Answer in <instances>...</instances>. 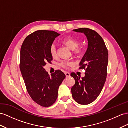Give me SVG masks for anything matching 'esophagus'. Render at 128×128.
Instances as JSON below:
<instances>
[{"instance_id":"34e87169","label":"esophagus","mask_w":128,"mask_h":128,"mask_svg":"<svg viewBox=\"0 0 128 128\" xmlns=\"http://www.w3.org/2000/svg\"><path fill=\"white\" fill-rule=\"evenodd\" d=\"M65 75H66V77H70V73H68V72H65Z\"/></svg>"}]
</instances>
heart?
<instances>
[{
  "label": "heart",
  "instance_id": "b5f03b06",
  "mask_svg": "<svg viewBox=\"0 0 128 128\" xmlns=\"http://www.w3.org/2000/svg\"><path fill=\"white\" fill-rule=\"evenodd\" d=\"M62 42L71 50H74L76 53H79L80 52V48L78 47V45H79V42L74 38L71 37V36H68V37L64 38ZM50 52L52 57H56V56L57 54V48L56 45L54 43H52L50 45ZM74 64V63L72 61L62 60L61 61L60 65L61 67L64 68H68L72 66Z\"/></svg>",
  "mask_w": 128,
  "mask_h": 128
}]
</instances>
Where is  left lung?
<instances>
[{"label": "left lung", "mask_w": 128, "mask_h": 128, "mask_svg": "<svg viewBox=\"0 0 128 128\" xmlns=\"http://www.w3.org/2000/svg\"><path fill=\"white\" fill-rule=\"evenodd\" d=\"M74 31L86 36L88 48L80 63V69L86 70L85 77L81 79L74 72L71 74L76 82L71 88L72 95L78 103L87 105L97 99L106 83L108 51L103 38L95 31L80 28Z\"/></svg>", "instance_id": "1"}]
</instances>
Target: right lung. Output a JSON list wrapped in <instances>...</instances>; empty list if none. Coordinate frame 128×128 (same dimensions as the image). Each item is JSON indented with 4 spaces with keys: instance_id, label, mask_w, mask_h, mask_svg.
<instances>
[{
    "instance_id": "1",
    "label": "right lung",
    "mask_w": 128,
    "mask_h": 128,
    "mask_svg": "<svg viewBox=\"0 0 128 128\" xmlns=\"http://www.w3.org/2000/svg\"><path fill=\"white\" fill-rule=\"evenodd\" d=\"M60 35L53 31H35L25 38L21 47L20 69L28 92L33 100L45 108L56 101L59 87L66 77L60 70L50 76L44 68L53 60L50 47Z\"/></svg>"
}]
</instances>
